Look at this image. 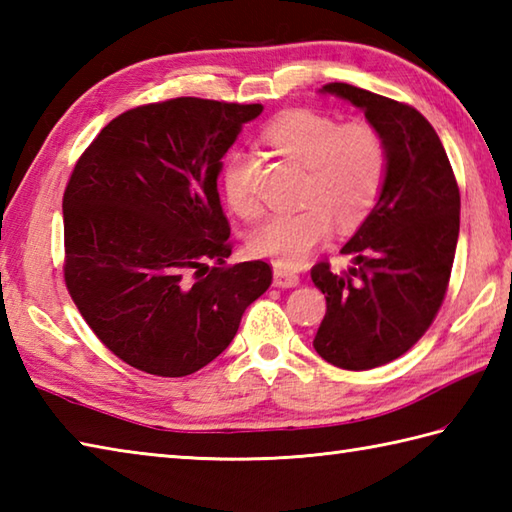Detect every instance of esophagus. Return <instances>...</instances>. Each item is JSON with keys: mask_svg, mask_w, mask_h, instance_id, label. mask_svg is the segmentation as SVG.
<instances>
[{"mask_svg": "<svg viewBox=\"0 0 512 512\" xmlns=\"http://www.w3.org/2000/svg\"><path fill=\"white\" fill-rule=\"evenodd\" d=\"M273 279H275V286L279 288H293L299 284V275L279 264H275L273 268Z\"/></svg>", "mask_w": 512, "mask_h": 512, "instance_id": "esophagus-1", "label": "esophagus"}]
</instances>
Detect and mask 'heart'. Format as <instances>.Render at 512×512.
<instances>
[{
  "label": "heart",
  "mask_w": 512,
  "mask_h": 512,
  "mask_svg": "<svg viewBox=\"0 0 512 512\" xmlns=\"http://www.w3.org/2000/svg\"><path fill=\"white\" fill-rule=\"evenodd\" d=\"M264 139L279 155L304 166L299 204L306 208L270 217L250 239V248L279 266L295 268L326 242L333 222L350 230L370 215L386 184L388 150L368 122L339 124L335 117L306 108L279 115L266 126ZM224 193L237 215H259L244 155L228 159Z\"/></svg>",
  "instance_id": "obj_1"
}]
</instances>
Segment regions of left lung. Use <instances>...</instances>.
I'll list each match as a JSON object with an SVG mask.
<instances>
[{
    "label": "left lung",
    "instance_id": "obj_1",
    "mask_svg": "<svg viewBox=\"0 0 512 512\" xmlns=\"http://www.w3.org/2000/svg\"><path fill=\"white\" fill-rule=\"evenodd\" d=\"M324 93L364 110L388 150L382 195L342 248L353 266L310 270L326 295L315 350L344 370H370L413 348L442 308L459 237V186L428 119L404 102L333 82Z\"/></svg>",
    "mask_w": 512,
    "mask_h": 512
}]
</instances>
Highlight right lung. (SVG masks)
<instances>
[{"label": "right lung", "instance_id": "right-lung-1", "mask_svg": "<svg viewBox=\"0 0 512 512\" xmlns=\"http://www.w3.org/2000/svg\"><path fill=\"white\" fill-rule=\"evenodd\" d=\"M262 110L199 97L144 104L77 159L62 202L64 282L128 366L157 377L204 368L273 282L259 259L226 264L233 244L217 193L222 157Z\"/></svg>", "mask_w": 512, "mask_h": 512}]
</instances>
